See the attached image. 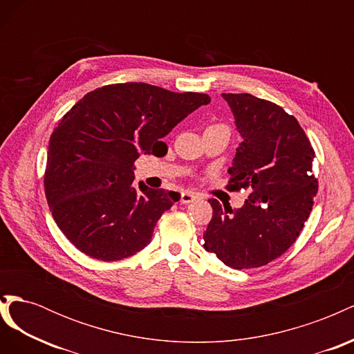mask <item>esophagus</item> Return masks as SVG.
I'll return each mask as SVG.
<instances>
[{"label":"esophagus","mask_w":354,"mask_h":354,"mask_svg":"<svg viewBox=\"0 0 354 354\" xmlns=\"http://www.w3.org/2000/svg\"><path fill=\"white\" fill-rule=\"evenodd\" d=\"M196 199V195L192 194V192H183L180 196V203H190Z\"/></svg>","instance_id":"obj_1"}]
</instances>
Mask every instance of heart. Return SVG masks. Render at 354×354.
I'll return each mask as SVG.
<instances>
[{
  "mask_svg": "<svg viewBox=\"0 0 354 354\" xmlns=\"http://www.w3.org/2000/svg\"><path fill=\"white\" fill-rule=\"evenodd\" d=\"M209 127H212V128L220 127V128H226V130H227V127H226V125H223V124H214V125H209Z\"/></svg>",
  "mask_w": 354,
  "mask_h": 354,
  "instance_id": "heart-1",
  "label": "heart"
}]
</instances>
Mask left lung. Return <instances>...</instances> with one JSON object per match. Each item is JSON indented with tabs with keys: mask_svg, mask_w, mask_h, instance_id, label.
<instances>
[{
	"mask_svg": "<svg viewBox=\"0 0 354 354\" xmlns=\"http://www.w3.org/2000/svg\"><path fill=\"white\" fill-rule=\"evenodd\" d=\"M242 136L229 186L250 189L242 208L209 199L212 218L203 248L233 269L279 259L297 241L317 194L315 151L301 125L279 104L248 93L223 94Z\"/></svg>",
	"mask_w": 354,
	"mask_h": 354,
	"instance_id": "8db88e82",
	"label": "left lung"
}]
</instances>
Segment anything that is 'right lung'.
<instances>
[{"instance_id":"1","label":"right lung","mask_w":354,"mask_h":354,"mask_svg":"<svg viewBox=\"0 0 354 354\" xmlns=\"http://www.w3.org/2000/svg\"><path fill=\"white\" fill-rule=\"evenodd\" d=\"M211 97L145 82L109 84L84 95L50 137L44 189L59 229L102 261L131 257L151 242L156 221L180 199L133 187L134 162L165 147V137Z\"/></svg>"}]
</instances>
